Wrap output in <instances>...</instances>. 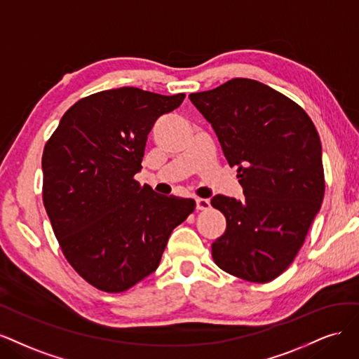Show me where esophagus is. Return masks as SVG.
I'll list each match as a JSON object with an SVG mask.
<instances>
[{
	"label": "esophagus",
	"instance_id": "obj_1",
	"mask_svg": "<svg viewBox=\"0 0 359 359\" xmlns=\"http://www.w3.org/2000/svg\"><path fill=\"white\" fill-rule=\"evenodd\" d=\"M196 204V210H207L210 209V201L205 200V198H196L195 200Z\"/></svg>",
	"mask_w": 359,
	"mask_h": 359
}]
</instances>
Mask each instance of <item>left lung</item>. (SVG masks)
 <instances>
[{
    "instance_id": "1",
    "label": "left lung",
    "mask_w": 359,
    "mask_h": 359,
    "mask_svg": "<svg viewBox=\"0 0 359 359\" xmlns=\"http://www.w3.org/2000/svg\"><path fill=\"white\" fill-rule=\"evenodd\" d=\"M210 122L245 200L216 195L226 219L212 245L219 269L255 283L280 276L302 249L325 192L322 146L309 114L280 92L233 79L189 95Z\"/></svg>"
}]
</instances>
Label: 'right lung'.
Returning <instances> with one entry per match:
<instances>
[{
	"instance_id": "obj_1",
	"label": "right lung",
	"mask_w": 359,
	"mask_h": 359,
	"mask_svg": "<svg viewBox=\"0 0 359 359\" xmlns=\"http://www.w3.org/2000/svg\"><path fill=\"white\" fill-rule=\"evenodd\" d=\"M183 100L128 86L97 92L64 113L44 146V209L67 261L100 291L123 292L154 273L195 209L134 179L154 123Z\"/></svg>"
}]
</instances>
